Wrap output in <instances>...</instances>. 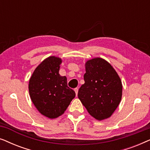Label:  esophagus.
<instances>
[{
	"mask_svg": "<svg viewBox=\"0 0 150 150\" xmlns=\"http://www.w3.org/2000/svg\"><path fill=\"white\" fill-rule=\"evenodd\" d=\"M74 91H75V93H76V95L77 96L78 92H79V89H78V88H75V89H74Z\"/></svg>",
	"mask_w": 150,
	"mask_h": 150,
	"instance_id": "34e87169",
	"label": "esophagus"
}]
</instances>
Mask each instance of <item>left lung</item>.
<instances>
[{
    "mask_svg": "<svg viewBox=\"0 0 150 150\" xmlns=\"http://www.w3.org/2000/svg\"><path fill=\"white\" fill-rule=\"evenodd\" d=\"M85 65V83L80 87L78 97L96 120L109 118L122 100V81L105 59L96 57L88 60Z\"/></svg>",
    "mask_w": 150,
    "mask_h": 150,
    "instance_id": "1",
    "label": "left lung"
}]
</instances>
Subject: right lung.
Masks as SVG:
<instances>
[{
	"instance_id": "obj_1",
	"label": "right lung",
	"mask_w": 150,
	"mask_h": 150,
	"mask_svg": "<svg viewBox=\"0 0 150 150\" xmlns=\"http://www.w3.org/2000/svg\"><path fill=\"white\" fill-rule=\"evenodd\" d=\"M62 61L55 56L45 59L35 69L28 83L34 106L50 119L62 115L76 96L74 91L67 87L66 76L59 73Z\"/></svg>"
}]
</instances>
